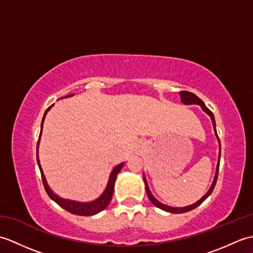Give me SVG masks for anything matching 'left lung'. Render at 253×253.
Instances as JSON below:
<instances>
[{"instance_id":"1","label":"left lung","mask_w":253,"mask_h":253,"mask_svg":"<svg viewBox=\"0 0 253 253\" xmlns=\"http://www.w3.org/2000/svg\"><path fill=\"white\" fill-rule=\"evenodd\" d=\"M179 94H180V100H181V103H184V104H186V105H189V104H198V105H200L201 106V109L207 113V114L211 117V120H212V123H213V128H214V131H215V135H216V137H217V140H218V143L221 144V142H219V139H218V136H217V132H216V126H215V118H214V115H213V113L210 111L208 107L206 106V104H204V102L200 99V98H198V96L195 94V93H192V92H189V91H180L179 92ZM219 159H221V149H219V153H218V162H217V166H216V171H215V176H214V180H213V182H212V185H211V187H210V189H209V191L206 193V195H204L200 200H198L196 203H193V204H191V206H188V207H184V208H174V207H169V206H166V204H163V203H161L160 201H158L157 199H155L153 196H152V193H151V191H150V189H149V186H148V182H147V179H146V177H144V175H143V180H144V185H146V190H147V195H148V197H149V199H150V201H151L155 207L157 208H159V209H161V210H164V211H166V212H169V213H175V214H179V213H185V212H188V211H191V210H193L195 208H197L198 206H200V204L206 200V199L211 195L212 193V191H213V189H214V187H215V184H216V180H217V175H218V169H219Z\"/></svg>"}]
</instances>
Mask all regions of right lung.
I'll use <instances>...</instances> for the list:
<instances>
[{
  "label": "right lung",
  "instance_id": "obj_1",
  "mask_svg": "<svg viewBox=\"0 0 253 253\" xmlns=\"http://www.w3.org/2000/svg\"><path fill=\"white\" fill-rule=\"evenodd\" d=\"M74 94H69L66 95L65 98H69V96H73ZM53 106V104L47 107V110L45 111L43 118H42V122H41V131H40V135H39V140H38V144H37V162L38 165H39V169L41 171V177H42V182H43V186H44V189L47 193V196H49L53 201H55L58 206L61 208L65 209L66 211L71 212L72 214H75V215H82V216H90V215H94V214L99 213L101 211H103V210L109 206V203L112 199L113 196V191H114V184H115V179H116V176L117 174L120 173V170L122 169V168L124 166V163L118 164L117 166H115L114 169H113L112 173L110 175V178L109 181H107V185L105 190L103 191V193L98 198L95 199L94 201H91V202H77V201H73V200H67V199H63L61 197H58L57 195H55L54 192H53L49 185H47V182L45 180V176L43 174V170H42V168L40 165V161H39V155H38V148H39V141H40V137H41V132H42V126H43V122H44V118L46 113L50 111L51 107Z\"/></svg>",
  "mask_w": 253,
  "mask_h": 253
}]
</instances>
